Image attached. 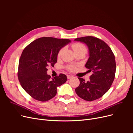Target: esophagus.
I'll return each mask as SVG.
<instances>
[{"instance_id": "1", "label": "esophagus", "mask_w": 133, "mask_h": 133, "mask_svg": "<svg viewBox=\"0 0 133 133\" xmlns=\"http://www.w3.org/2000/svg\"><path fill=\"white\" fill-rule=\"evenodd\" d=\"M73 77V76H72V75H67V78H68V79H70L72 78Z\"/></svg>"}]
</instances>
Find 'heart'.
Here are the masks:
<instances>
[{
  "label": "heart",
  "instance_id": "1",
  "mask_svg": "<svg viewBox=\"0 0 133 133\" xmlns=\"http://www.w3.org/2000/svg\"><path fill=\"white\" fill-rule=\"evenodd\" d=\"M72 48H73L75 53H77V52L79 51H84V52H87V48L86 46L84 45V44L80 43H74L73 44H72ZM64 50V48H62V49H60L59 51H58V57L60 58L61 57V55L63 53V51ZM67 69L68 70H69L70 71H73L75 69V66L74 65H68L67 66Z\"/></svg>",
  "mask_w": 133,
  "mask_h": 133
}]
</instances>
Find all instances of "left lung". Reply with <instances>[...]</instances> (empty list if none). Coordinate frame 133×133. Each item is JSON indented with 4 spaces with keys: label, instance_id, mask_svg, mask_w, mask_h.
<instances>
[{
    "label": "left lung",
    "instance_id": "left-lung-1",
    "mask_svg": "<svg viewBox=\"0 0 133 133\" xmlns=\"http://www.w3.org/2000/svg\"><path fill=\"white\" fill-rule=\"evenodd\" d=\"M74 41L85 43L88 46L89 58L85 67L92 72L89 81L78 78L80 84L75 92L82 99L93 101L105 94L114 81L116 71L115 56L108 44L99 38L88 36Z\"/></svg>",
    "mask_w": 133,
    "mask_h": 133
}]
</instances>
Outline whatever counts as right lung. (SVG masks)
<instances>
[{
  "instance_id": "obj_1",
  "label": "right lung",
  "mask_w": 133,
  "mask_h": 133,
  "mask_svg": "<svg viewBox=\"0 0 133 133\" xmlns=\"http://www.w3.org/2000/svg\"><path fill=\"white\" fill-rule=\"evenodd\" d=\"M71 42L68 39L42 37L35 40L23 50L19 59L18 77L21 86L34 99L46 102L57 94V87L67 77L60 74L51 78L47 68L57 62L59 50Z\"/></svg>"
}]
</instances>
